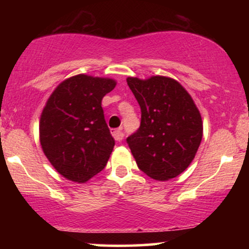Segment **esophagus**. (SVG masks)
I'll return each instance as SVG.
<instances>
[{
	"label": "esophagus",
	"instance_id": "esophagus-1",
	"mask_svg": "<svg viewBox=\"0 0 249 249\" xmlns=\"http://www.w3.org/2000/svg\"><path fill=\"white\" fill-rule=\"evenodd\" d=\"M112 136L117 142H121V141H123V138H124V133H123L122 128H117V130H113L112 131Z\"/></svg>",
	"mask_w": 249,
	"mask_h": 249
}]
</instances>
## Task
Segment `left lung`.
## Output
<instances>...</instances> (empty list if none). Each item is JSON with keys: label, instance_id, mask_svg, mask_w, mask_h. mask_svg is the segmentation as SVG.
Here are the masks:
<instances>
[{"label": "left lung", "instance_id": "obj_1", "mask_svg": "<svg viewBox=\"0 0 249 249\" xmlns=\"http://www.w3.org/2000/svg\"><path fill=\"white\" fill-rule=\"evenodd\" d=\"M142 111L141 126L126 142L139 170L156 180L176 178L192 162L202 138V121L178 82L162 76L126 79Z\"/></svg>", "mask_w": 249, "mask_h": 249}]
</instances>
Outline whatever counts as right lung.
<instances>
[{
  "instance_id": "obj_1",
  "label": "right lung",
  "mask_w": 249,
  "mask_h": 249,
  "mask_svg": "<svg viewBox=\"0 0 249 249\" xmlns=\"http://www.w3.org/2000/svg\"><path fill=\"white\" fill-rule=\"evenodd\" d=\"M116 82L77 75L67 79L48 99L39 122V139L57 172L84 182L105 167L115 146L102 99Z\"/></svg>"
}]
</instances>
